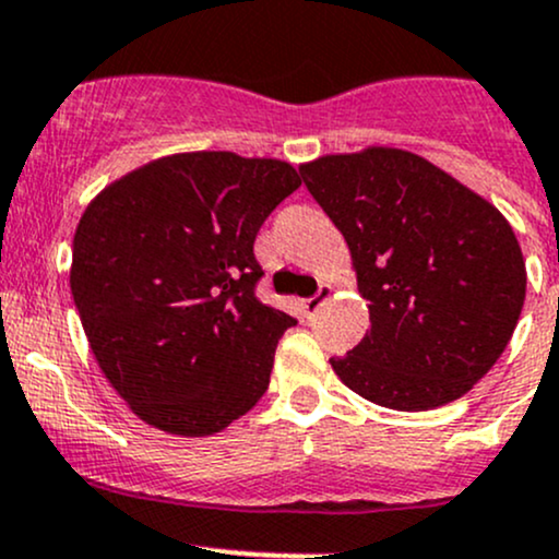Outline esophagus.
<instances>
[{"label":"esophagus","instance_id":"obj_1","mask_svg":"<svg viewBox=\"0 0 559 559\" xmlns=\"http://www.w3.org/2000/svg\"><path fill=\"white\" fill-rule=\"evenodd\" d=\"M331 297V286H326V284H321V289L316 292V297H310V299H305L302 302V308H305V316L308 318H312L316 316L318 310H321V305L326 302V299Z\"/></svg>","mask_w":559,"mask_h":559}]
</instances>
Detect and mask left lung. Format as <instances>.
I'll return each instance as SVG.
<instances>
[{
    "instance_id": "1",
    "label": "left lung",
    "mask_w": 559,
    "mask_h": 559,
    "mask_svg": "<svg viewBox=\"0 0 559 559\" xmlns=\"http://www.w3.org/2000/svg\"><path fill=\"white\" fill-rule=\"evenodd\" d=\"M299 175L345 236L369 302V334L331 358L336 377L395 411L469 392L525 302V262L501 212L408 151L323 156Z\"/></svg>"
}]
</instances>
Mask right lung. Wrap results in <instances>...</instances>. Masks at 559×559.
Here are the masks:
<instances>
[{"instance_id":"add662e5","label":"right lung","mask_w":559,"mask_h":559,"mask_svg":"<svg viewBox=\"0 0 559 559\" xmlns=\"http://www.w3.org/2000/svg\"><path fill=\"white\" fill-rule=\"evenodd\" d=\"M299 188L292 164L177 153L97 195L73 236L71 294L108 382L148 425L201 438L265 395L297 318L257 297L254 238Z\"/></svg>"}]
</instances>
